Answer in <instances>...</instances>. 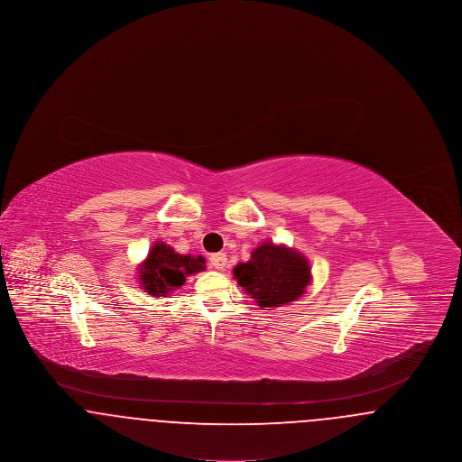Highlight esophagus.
<instances>
[{
	"label": "esophagus",
	"mask_w": 462,
	"mask_h": 462,
	"mask_svg": "<svg viewBox=\"0 0 462 462\" xmlns=\"http://www.w3.org/2000/svg\"><path fill=\"white\" fill-rule=\"evenodd\" d=\"M209 264L217 270H223L226 266V254L225 253H215L209 256Z\"/></svg>",
	"instance_id": "1"
}]
</instances>
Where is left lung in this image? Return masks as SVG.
<instances>
[{
  "label": "left lung",
  "mask_w": 462,
  "mask_h": 462,
  "mask_svg": "<svg viewBox=\"0 0 462 462\" xmlns=\"http://www.w3.org/2000/svg\"><path fill=\"white\" fill-rule=\"evenodd\" d=\"M234 277L264 310L298 300L311 281L307 258L292 247L273 242L258 245L247 263L234 268Z\"/></svg>",
  "instance_id": "8db88e82"
}]
</instances>
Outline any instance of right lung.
I'll return each instance as SVG.
<instances>
[{
    "mask_svg": "<svg viewBox=\"0 0 462 462\" xmlns=\"http://www.w3.org/2000/svg\"><path fill=\"white\" fill-rule=\"evenodd\" d=\"M204 268L202 256H183L164 242H155L147 260L138 268V277L142 289L159 298L183 286L187 275H194Z\"/></svg>",
    "mask_w": 462,
    "mask_h": 462,
    "instance_id": "1",
    "label": "right lung"
}]
</instances>
